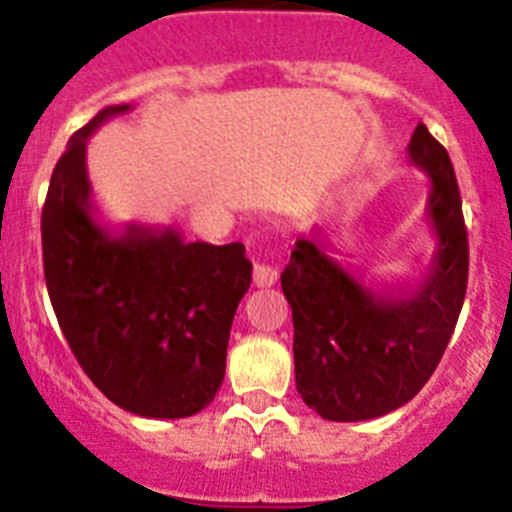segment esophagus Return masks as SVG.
<instances>
[{
    "label": "esophagus",
    "instance_id": "1",
    "mask_svg": "<svg viewBox=\"0 0 512 512\" xmlns=\"http://www.w3.org/2000/svg\"><path fill=\"white\" fill-rule=\"evenodd\" d=\"M277 269L274 266H266V264H256L253 266V284L256 287H271V284H277Z\"/></svg>",
    "mask_w": 512,
    "mask_h": 512
}]
</instances>
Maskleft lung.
I'll list each match as a JSON object with an SVG mask.
<instances>
[{
	"mask_svg": "<svg viewBox=\"0 0 512 512\" xmlns=\"http://www.w3.org/2000/svg\"><path fill=\"white\" fill-rule=\"evenodd\" d=\"M408 153L431 184L425 215L436 235L415 287H366L315 238H300L282 271L297 392L325 420H372L413 400L436 372L464 305L469 243L454 166L423 122Z\"/></svg>",
	"mask_w": 512,
	"mask_h": 512,
	"instance_id": "left-lung-1",
	"label": "left lung"
}]
</instances>
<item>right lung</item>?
Segmentation results:
<instances>
[{
    "mask_svg": "<svg viewBox=\"0 0 512 512\" xmlns=\"http://www.w3.org/2000/svg\"><path fill=\"white\" fill-rule=\"evenodd\" d=\"M112 104L71 135L45 197L43 271L58 325L94 387L140 418L176 420L215 400L238 302L251 287L243 243H189L176 228L102 223L87 140Z\"/></svg>",
    "mask_w": 512,
    "mask_h": 512,
    "instance_id": "right-lung-1",
    "label": "right lung"
}]
</instances>
